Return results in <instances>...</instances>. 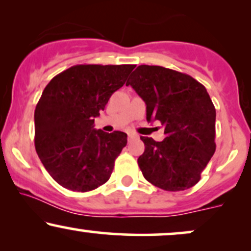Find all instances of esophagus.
Wrapping results in <instances>:
<instances>
[{
  "instance_id": "esophagus-1",
  "label": "esophagus",
  "mask_w": 251,
  "mask_h": 251,
  "mask_svg": "<svg viewBox=\"0 0 251 251\" xmlns=\"http://www.w3.org/2000/svg\"><path fill=\"white\" fill-rule=\"evenodd\" d=\"M127 137H128V142H129V140H132V139H134V138H137L138 135L135 134V133H132V132H129V133L127 134Z\"/></svg>"
}]
</instances>
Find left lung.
<instances>
[{"label":"left lung","instance_id":"left-lung-1","mask_svg":"<svg viewBox=\"0 0 251 251\" xmlns=\"http://www.w3.org/2000/svg\"><path fill=\"white\" fill-rule=\"evenodd\" d=\"M126 86L145 101L146 120L160 122L166 135L162 142L140 137L145 179L166 191L192 188L216 150V109L206 88L188 74L148 65L138 66Z\"/></svg>","mask_w":251,"mask_h":251}]
</instances>
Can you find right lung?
<instances>
[{
    "instance_id": "add662e5",
    "label": "right lung",
    "mask_w": 251,
    "mask_h": 251,
    "mask_svg": "<svg viewBox=\"0 0 251 251\" xmlns=\"http://www.w3.org/2000/svg\"><path fill=\"white\" fill-rule=\"evenodd\" d=\"M134 65H76L57 74L37 102L35 149L53 179L72 191L99 188L111 177L127 134L94 128L108 99Z\"/></svg>"
}]
</instances>
